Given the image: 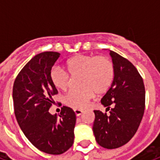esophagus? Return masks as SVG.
Here are the masks:
<instances>
[{"instance_id": "34e87169", "label": "esophagus", "mask_w": 160, "mask_h": 160, "mask_svg": "<svg viewBox=\"0 0 160 160\" xmlns=\"http://www.w3.org/2000/svg\"><path fill=\"white\" fill-rule=\"evenodd\" d=\"M74 113L76 115V117H80V115L83 113V111H81V110H74Z\"/></svg>"}]
</instances>
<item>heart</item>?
I'll return each mask as SVG.
<instances>
[{
	"mask_svg": "<svg viewBox=\"0 0 160 160\" xmlns=\"http://www.w3.org/2000/svg\"><path fill=\"white\" fill-rule=\"evenodd\" d=\"M66 68L71 75L80 74L82 87L69 91L63 98L64 104L76 110L87 107L95 93L106 92L114 80V65L106 56L78 55L67 61ZM49 78L58 90L66 91L69 87V75L62 68H52Z\"/></svg>",
	"mask_w": 160,
	"mask_h": 160,
	"instance_id": "obj_1",
	"label": "heart"
}]
</instances>
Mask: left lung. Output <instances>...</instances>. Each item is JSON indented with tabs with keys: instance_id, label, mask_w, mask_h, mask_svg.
I'll return each instance as SVG.
<instances>
[{
	"instance_id": "8db88e82",
	"label": "left lung",
	"mask_w": 160,
	"mask_h": 160,
	"mask_svg": "<svg viewBox=\"0 0 160 160\" xmlns=\"http://www.w3.org/2000/svg\"><path fill=\"white\" fill-rule=\"evenodd\" d=\"M110 55L114 65V80L101 99L110 114L94 111L92 130L98 144L115 149L130 141L140 126L145 110V87L139 72L128 60L112 50Z\"/></svg>"
}]
</instances>
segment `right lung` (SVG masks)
Here are the masks:
<instances>
[{"label": "right lung", "mask_w": 160, "mask_h": 160, "mask_svg": "<svg viewBox=\"0 0 160 160\" xmlns=\"http://www.w3.org/2000/svg\"><path fill=\"white\" fill-rule=\"evenodd\" d=\"M60 53L42 52L26 63L16 77L12 99L16 119L31 143L49 154H62L73 144L76 116L63 106L58 116L49 113L57 90L49 78Z\"/></svg>", "instance_id": "right-lung-1"}]
</instances>
